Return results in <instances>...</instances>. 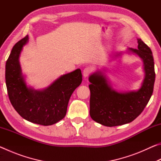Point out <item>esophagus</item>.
<instances>
[{
    "label": "esophagus",
    "mask_w": 161,
    "mask_h": 161,
    "mask_svg": "<svg viewBox=\"0 0 161 161\" xmlns=\"http://www.w3.org/2000/svg\"><path fill=\"white\" fill-rule=\"evenodd\" d=\"M92 68L90 67H86L83 70V76L84 77H87L92 73Z\"/></svg>",
    "instance_id": "obj_1"
}]
</instances>
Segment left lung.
Segmentation results:
<instances>
[{
    "label": "left lung",
    "instance_id": "8db88e82",
    "mask_svg": "<svg viewBox=\"0 0 161 161\" xmlns=\"http://www.w3.org/2000/svg\"><path fill=\"white\" fill-rule=\"evenodd\" d=\"M138 49L129 48V50L143 61L146 75L139 90L119 93L111 89L101 74L89 77V114L97 123L109 127L130 123L142 113L151 99L156 78L153 58L151 49L141 39H138Z\"/></svg>",
    "mask_w": 161,
    "mask_h": 161
}]
</instances>
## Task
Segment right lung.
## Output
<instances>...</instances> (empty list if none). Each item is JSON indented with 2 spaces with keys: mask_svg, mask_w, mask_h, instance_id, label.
Here are the masks:
<instances>
[{
  "mask_svg": "<svg viewBox=\"0 0 161 161\" xmlns=\"http://www.w3.org/2000/svg\"><path fill=\"white\" fill-rule=\"evenodd\" d=\"M27 35L13 46L5 64V83L10 102L21 117L42 126H50L66 115L71 95L82 81L80 69L58 79L43 91L28 88L21 75L19 56L28 42Z\"/></svg>",
  "mask_w": 161,
  "mask_h": 161,
  "instance_id": "1",
  "label": "right lung"
}]
</instances>
